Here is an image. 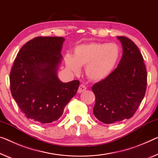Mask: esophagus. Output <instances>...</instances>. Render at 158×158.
Masks as SVG:
<instances>
[{
    "instance_id": "esophagus-1",
    "label": "esophagus",
    "mask_w": 158,
    "mask_h": 158,
    "mask_svg": "<svg viewBox=\"0 0 158 158\" xmlns=\"http://www.w3.org/2000/svg\"><path fill=\"white\" fill-rule=\"evenodd\" d=\"M87 89V87L84 85H81L79 86L78 87V89H77V93H81L82 92L85 91Z\"/></svg>"
}]
</instances>
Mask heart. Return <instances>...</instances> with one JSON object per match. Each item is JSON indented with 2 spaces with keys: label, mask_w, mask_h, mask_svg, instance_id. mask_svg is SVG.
<instances>
[{
  "label": "heart",
  "mask_w": 158,
  "mask_h": 158,
  "mask_svg": "<svg viewBox=\"0 0 158 158\" xmlns=\"http://www.w3.org/2000/svg\"><path fill=\"white\" fill-rule=\"evenodd\" d=\"M120 48L114 43L92 42L77 46L74 55L65 56V66L74 73H79L82 66L87 78L93 82L106 80L114 70L120 58Z\"/></svg>",
  "instance_id": "heart-1"
}]
</instances>
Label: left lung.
<instances>
[{"label": "left lung", "instance_id": "left-lung-1", "mask_svg": "<svg viewBox=\"0 0 158 158\" xmlns=\"http://www.w3.org/2000/svg\"><path fill=\"white\" fill-rule=\"evenodd\" d=\"M122 45V58L106 80L92 87L95 95L93 113L99 121L113 123L132 117L143 99L147 71L137 46L125 37H116Z\"/></svg>", "mask_w": 158, "mask_h": 158}]
</instances>
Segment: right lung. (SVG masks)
I'll return each mask as SVG.
<instances>
[{
  "instance_id": "right-lung-1",
  "label": "right lung",
  "mask_w": 158,
  "mask_h": 158,
  "mask_svg": "<svg viewBox=\"0 0 158 158\" xmlns=\"http://www.w3.org/2000/svg\"><path fill=\"white\" fill-rule=\"evenodd\" d=\"M65 39L36 37L19 51L10 74L12 95L28 118L38 123L57 121L76 95L80 82L58 77Z\"/></svg>"
}]
</instances>
